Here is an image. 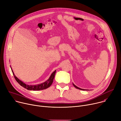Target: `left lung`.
<instances>
[{
	"mask_svg": "<svg viewBox=\"0 0 121 121\" xmlns=\"http://www.w3.org/2000/svg\"><path fill=\"white\" fill-rule=\"evenodd\" d=\"M73 86H74V87H75L76 88H77V89H79V90H82V91H89V90H85V89H82L79 88L77 86H76V85H74L73 83Z\"/></svg>",
	"mask_w": 121,
	"mask_h": 121,
	"instance_id": "1",
	"label": "left lung"
}]
</instances>
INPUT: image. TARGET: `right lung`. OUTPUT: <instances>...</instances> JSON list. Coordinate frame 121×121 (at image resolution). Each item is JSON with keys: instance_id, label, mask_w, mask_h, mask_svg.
I'll list each match as a JSON object with an SVG mask.
<instances>
[{"instance_id": "1", "label": "right lung", "mask_w": 121, "mask_h": 121, "mask_svg": "<svg viewBox=\"0 0 121 121\" xmlns=\"http://www.w3.org/2000/svg\"><path fill=\"white\" fill-rule=\"evenodd\" d=\"M11 67V66H10ZM12 72L13 73V74L14 75V77L16 79V80L18 82V83L22 86V87H23V88H24L25 89L28 90H30V91H40V90H45L48 88H49V87H50V86L52 84L53 82V80L54 79L55 76V74L56 72V70H55V71H54L52 74L50 76V77H49V78L47 80L45 81V82L41 83V84H39L37 85H27L26 84H25V83L23 82L22 81H21L20 79H19L18 78H17L14 74L12 68L11 67Z\"/></svg>"}]
</instances>
